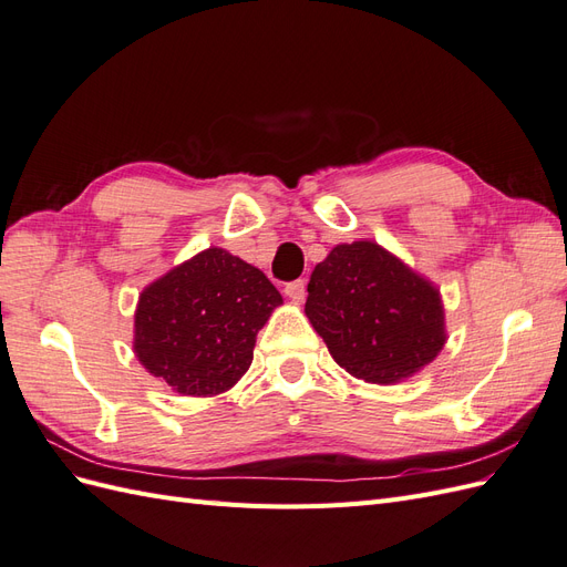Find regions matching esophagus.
Masks as SVG:
<instances>
[{
    "label": "esophagus",
    "instance_id": "1",
    "mask_svg": "<svg viewBox=\"0 0 567 567\" xmlns=\"http://www.w3.org/2000/svg\"><path fill=\"white\" fill-rule=\"evenodd\" d=\"M284 293H286L290 300H293V302H302L305 296H307V284H305V279L288 281L286 288H284Z\"/></svg>",
    "mask_w": 567,
    "mask_h": 567
}]
</instances>
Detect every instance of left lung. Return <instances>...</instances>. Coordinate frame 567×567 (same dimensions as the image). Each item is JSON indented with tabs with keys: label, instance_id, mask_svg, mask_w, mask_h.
<instances>
[{
	"label": "left lung",
	"instance_id": "left-lung-1",
	"mask_svg": "<svg viewBox=\"0 0 567 567\" xmlns=\"http://www.w3.org/2000/svg\"><path fill=\"white\" fill-rule=\"evenodd\" d=\"M305 315L336 362L367 383H398L444 346L437 290L371 241L336 246L315 267Z\"/></svg>",
	"mask_w": 567,
	"mask_h": 567
}]
</instances>
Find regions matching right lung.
<instances>
[{"instance_id":"obj_1","label":"right lung","mask_w":567,"mask_h":567,"mask_svg":"<svg viewBox=\"0 0 567 567\" xmlns=\"http://www.w3.org/2000/svg\"><path fill=\"white\" fill-rule=\"evenodd\" d=\"M277 305L281 293L260 269L208 248L144 290L134 352L182 394L225 392L248 371L255 336Z\"/></svg>"}]
</instances>
